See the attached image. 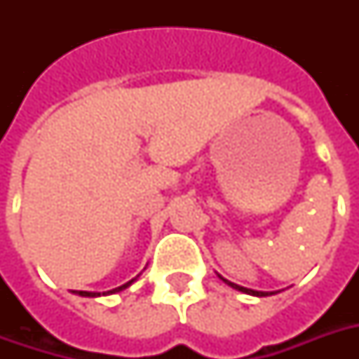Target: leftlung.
Returning <instances> with one entry per match:
<instances>
[{"label": "left lung", "mask_w": 359, "mask_h": 359, "mask_svg": "<svg viewBox=\"0 0 359 359\" xmlns=\"http://www.w3.org/2000/svg\"><path fill=\"white\" fill-rule=\"evenodd\" d=\"M219 278H222V276H219ZM222 279H224V278H222ZM224 281H225V283H227V285H231L233 289L242 290V292H245V294H253V296H270V294H276V292H261V290L245 289V287H240V285H236V283H231V281H227V279H224Z\"/></svg>", "instance_id": "1"}]
</instances>
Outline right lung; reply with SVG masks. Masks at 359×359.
<instances>
[{"label": "right lung", "mask_w": 359, "mask_h": 359, "mask_svg": "<svg viewBox=\"0 0 359 359\" xmlns=\"http://www.w3.org/2000/svg\"><path fill=\"white\" fill-rule=\"evenodd\" d=\"M132 281H134V279H132ZM132 281H128V283H124L123 287H117V289H114V290H108V292H104V294H114V292H119V290L126 289V287H128ZM78 294H80V296H91V298H93V296H100V292H87V290H78Z\"/></svg>", "instance_id": "right-lung-1"}]
</instances>
